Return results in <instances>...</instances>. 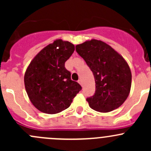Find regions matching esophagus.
<instances>
[{
  "label": "esophagus",
  "mask_w": 151,
  "mask_h": 151,
  "mask_svg": "<svg viewBox=\"0 0 151 151\" xmlns=\"http://www.w3.org/2000/svg\"><path fill=\"white\" fill-rule=\"evenodd\" d=\"M78 83H80V85H82V86H83V81H82V80H78Z\"/></svg>",
  "instance_id": "obj_1"
}]
</instances>
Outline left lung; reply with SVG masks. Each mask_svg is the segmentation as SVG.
<instances>
[{"label": "left lung", "mask_w": 151, "mask_h": 151, "mask_svg": "<svg viewBox=\"0 0 151 151\" xmlns=\"http://www.w3.org/2000/svg\"><path fill=\"white\" fill-rule=\"evenodd\" d=\"M76 51L95 79V93L86 99L89 106L101 112H110L121 106L132 85L130 68L122 56L109 45L96 39L77 45Z\"/></svg>", "instance_id": "8db88e82"}]
</instances>
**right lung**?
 <instances>
[{
	"mask_svg": "<svg viewBox=\"0 0 151 151\" xmlns=\"http://www.w3.org/2000/svg\"><path fill=\"white\" fill-rule=\"evenodd\" d=\"M74 51L73 44L58 39L41 50L27 68L25 90L32 104L41 112L56 114L64 110L82 90L65 68V62Z\"/></svg>",
	"mask_w": 151,
	"mask_h": 151,
	"instance_id": "add662e5",
	"label": "right lung"
}]
</instances>
